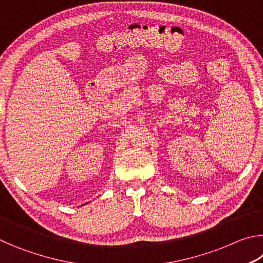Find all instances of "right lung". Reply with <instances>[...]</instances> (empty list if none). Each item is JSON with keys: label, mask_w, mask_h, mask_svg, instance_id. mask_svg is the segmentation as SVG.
Here are the masks:
<instances>
[{"label": "right lung", "mask_w": 263, "mask_h": 263, "mask_svg": "<svg viewBox=\"0 0 263 263\" xmlns=\"http://www.w3.org/2000/svg\"><path fill=\"white\" fill-rule=\"evenodd\" d=\"M86 204H87V203H86Z\"/></svg>", "instance_id": "obj_1"}]
</instances>
